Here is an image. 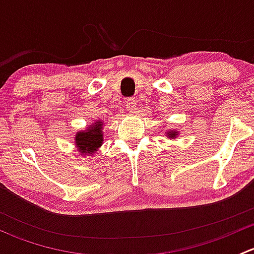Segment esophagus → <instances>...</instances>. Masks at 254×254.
<instances>
[{"mask_svg":"<svg viewBox=\"0 0 254 254\" xmlns=\"http://www.w3.org/2000/svg\"><path fill=\"white\" fill-rule=\"evenodd\" d=\"M125 108H127V111L129 113H135L136 112V101L132 98L127 99V104H125Z\"/></svg>","mask_w":254,"mask_h":254,"instance_id":"1","label":"esophagus"}]
</instances>
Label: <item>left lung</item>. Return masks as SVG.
Listing matches in <instances>:
<instances>
[{
    "instance_id": "left-lung-1",
    "label": "left lung",
    "mask_w": 254,
    "mask_h": 254,
    "mask_svg": "<svg viewBox=\"0 0 254 254\" xmlns=\"http://www.w3.org/2000/svg\"><path fill=\"white\" fill-rule=\"evenodd\" d=\"M179 135V131H177V130H168V131H166V136H167V139H177Z\"/></svg>"
}]
</instances>
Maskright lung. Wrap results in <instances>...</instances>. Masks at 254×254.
I'll list each match as a JSON object with an SVG mask.
<instances>
[{
	"mask_svg": "<svg viewBox=\"0 0 254 254\" xmlns=\"http://www.w3.org/2000/svg\"><path fill=\"white\" fill-rule=\"evenodd\" d=\"M104 122L96 120L84 130H79L75 135V146L79 155L93 156L101 148L104 141Z\"/></svg>",
	"mask_w": 254,
	"mask_h": 254,
	"instance_id": "obj_1",
	"label": "right lung"
}]
</instances>
